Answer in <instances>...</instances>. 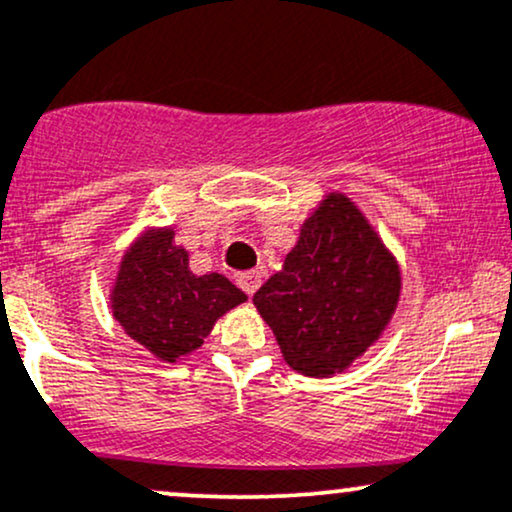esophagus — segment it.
<instances>
[{
    "label": "esophagus",
    "mask_w": 512,
    "mask_h": 512,
    "mask_svg": "<svg viewBox=\"0 0 512 512\" xmlns=\"http://www.w3.org/2000/svg\"><path fill=\"white\" fill-rule=\"evenodd\" d=\"M260 284H262V274L260 272H245V274L238 276V286L245 293H248V296H252V293L260 289Z\"/></svg>",
    "instance_id": "34e87169"
}]
</instances>
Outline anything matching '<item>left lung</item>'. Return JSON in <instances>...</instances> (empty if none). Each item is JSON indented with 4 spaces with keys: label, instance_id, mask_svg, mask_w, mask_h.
Instances as JSON below:
<instances>
[{
    "label": "left lung",
    "instance_id": "8db88e82",
    "mask_svg": "<svg viewBox=\"0 0 512 512\" xmlns=\"http://www.w3.org/2000/svg\"><path fill=\"white\" fill-rule=\"evenodd\" d=\"M399 291L395 255L349 197L330 192L252 303L293 370L330 378L378 342Z\"/></svg>",
    "mask_w": 512,
    "mask_h": 512
}]
</instances>
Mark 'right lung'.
Returning <instances> with one entry per match:
<instances>
[{
	"label": "right lung",
	"mask_w": 512,
	"mask_h": 512,
	"mask_svg": "<svg viewBox=\"0 0 512 512\" xmlns=\"http://www.w3.org/2000/svg\"><path fill=\"white\" fill-rule=\"evenodd\" d=\"M173 238V228L144 231L122 255L110 291L122 330L168 363L199 349L223 313L248 301L223 274H192Z\"/></svg>",
	"instance_id": "right-lung-1"
}]
</instances>
